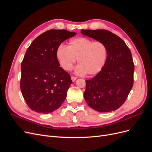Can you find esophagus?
I'll return each mask as SVG.
<instances>
[{
    "instance_id": "esophagus-1",
    "label": "esophagus",
    "mask_w": 152,
    "mask_h": 152,
    "mask_svg": "<svg viewBox=\"0 0 152 152\" xmlns=\"http://www.w3.org/2000/svg\"><path fill=\"white\" fill-rule=\"evenodd\" d=\"M77 79V78L76 77H74V76H72L71 77V79L73 82H75L76 80V79Z\"/></svg>"
}]
</instances>
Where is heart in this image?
Masks as SVG:
<instances>
[{"mask_svg":"<svg viewBox=\"0 0 152 152\" xmlns=\"http://www.w3.org/2000/svg\"><path fill=\"white\" fill-rule=\"evenodd\" d=\"M108 55V47L103 42L86 37L70 40L68 47L59 45L56 52L59 65L65 70H71L77 59L79 65L75 73L78 75L97 74L104 66Z\"/></svg>","mask_w":152,"mask_h":152,"instance_id":"1","label":"heart"}]
</instances>
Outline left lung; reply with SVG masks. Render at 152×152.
I'll use <instances>...</instances> for the list:
<instances>
[{"mask_svg": "<svg viewBox=\"0 0 152 152\" xmlns=\"http://www.w3.org/2000/svg\"><path fill=\"white\" fill-rule=\"evenodd\" d=\"M81 34L102 41L108 55L104 66L97 75L86 80L84 98L91 108L99 112L116 110L125 102L133 86L134 65L125 42L106 30H82Z\"/></svg>", "mask_w": 152, "mask_h": 152, "instance_id": "8db88e82", "label": "left lung"}]
</instances>
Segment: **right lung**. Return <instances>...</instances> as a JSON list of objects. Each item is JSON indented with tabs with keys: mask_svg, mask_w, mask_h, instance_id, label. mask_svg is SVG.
Returning a JSON list of instances; mask_svg holds the SVG:
<instances>
[{
	"mask_svg": "<svg viewBox=\"0 0 152 152\" xmlns=\"http://www.w3.org/2000/svg\"><path fill=\"white\" fill-rule=\"evenodd\" d=\"M76 35L66 30H50L37 37L27 49L21 63L20 88L31 110L51 113L61 107L72 83L56 56L63 41Z\"/></svg>",
	"mask_w": 152,
	"mask_h": 152,
	"instance_id": "1",
	"label": "right lung"
}]
</instances>
